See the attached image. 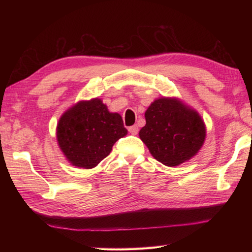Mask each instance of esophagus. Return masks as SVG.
I'll list each match as a JSON object with an SVG mask.
<instances>
[{
    "label": "esophagus",
    "mask_w": 252,
    "mask_h": 252,
    "mask_svg": "<svg viewBox=\"0 0 252 252\" xmlns=\"http://www.w3.org/2000/svg\"><path fill=\"white\" fill-rule=\"evenodd\" d=\"M129 132L131 133V134H133V135H136L137 133H138V126L135 125V126H130L129 127Z\"/></svg>",
    "instance_id": "esophagus-1"
}]
</instances>
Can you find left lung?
I'll use <instances>...</instances> for the list:
<instances>
[{
  "mask_svg": "<svg viewBox=\"0 0 252 252\" xmlns=\"http://www.w3.org/2000/svg\"><path fill=\"white\" fill-rule=\"evenodd\" d=\"M145 119L141 140L154 158L168 167L195 156L205 141L206 127L200 116L176 99L155 100L146 110Z\"/></svg>",
  "mask_w": 252,
  "mask_h": 252,
  "instance_id": "1",
  "label": "left lung"
}]
</instances>
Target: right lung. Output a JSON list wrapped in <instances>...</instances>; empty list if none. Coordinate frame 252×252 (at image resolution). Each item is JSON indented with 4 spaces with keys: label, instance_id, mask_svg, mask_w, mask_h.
Wrapping results in <instances>:
<instances>
[{
    "label": "right lung",
    "instance_id": "1",
    "mask_svg": "<svg viewBox=\"0 0 252 252\" xmlns=\"http://www.w3.org/2000/svg\"><path fill=\"white\" fill-rule=\"evenodd\" d=\"M127 134L119 114H112L98 98L80 101L62 116L57 141L69 162L92 169L110 154L114 144Z\"/></svg>",
    "mask_w": 252,
    "mask_h": 252
}]
</instances>
